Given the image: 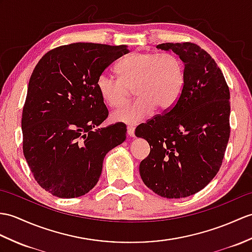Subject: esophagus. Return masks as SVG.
I'll use <instances>...</instances> for the list:
<instances>
[{
  "label": "esophagus",
  "instance_id": "esophagus-1",
  "mask_svg": "<svg viewBox=\"0 0 252 252\" xmlns=\"http://www.w3.org/2000/svg\"><path fill=\"white\" fill-rule=\"evenodd\" d=\"M134 131H135V130H134L133 126H127L126 127V133H127V135L130 136V137L135 136V134H134Z\"/></svg>",
  "mask_w": 252,
  "mask_h": 252
}]
</instances>
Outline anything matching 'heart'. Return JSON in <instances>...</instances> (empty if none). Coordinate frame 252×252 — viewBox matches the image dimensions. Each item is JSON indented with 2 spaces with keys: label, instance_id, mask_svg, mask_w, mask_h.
I'll return each mask as SVG.
<instances>
[{
  "label": "heart",
  "instance_id": "b5f03b06",
  "mask_svg": "<svg viewBox=\"0 0 252 252\" xmlns=\"http://www.w3.org/2000/svg\"><path fill=\"white\" fill-rule=\"evenodd\" d=\"M119 77L103 72L96 80V89L103 102L119 108L130 99L131 90L137 99L112 115L115 122L136 125L155 109L166 112L177 102L186 84V66L175 54L133 52L117 65Z\"/></svg>",
  "mask_w": 252,
  "mask_h": 252
}]
</instances>
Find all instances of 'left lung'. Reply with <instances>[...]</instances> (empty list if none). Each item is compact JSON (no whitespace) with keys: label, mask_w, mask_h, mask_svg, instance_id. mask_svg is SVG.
<instances>
[{"label":"left lung","mask_w":252,"mask_h":252,"mask_svg":"<svg viewBox=\"0 0 252 252\" xmlns=\"http://www.w3.org/2000/svg\"><path fill=\"white\" fill-rule=\"evenodd\" d=\"M157 48L184 60L186 84L172 108L136 127L135 135L150 146L139 174L158 195L187 197L205 188L222 164L230 138V90L217 63L196 44Z\"/></svg>","instance_id":"left-lung-1"}]
</instances>
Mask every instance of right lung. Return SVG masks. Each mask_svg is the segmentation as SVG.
Segmentation results:
<instances>
[{
  "label": "right lung",
  "mask_w": 252,
  "mask_h": 252,
  "mask_svg": "<svg viewBox=\"0 0 252 252\" xmlns=\"http://www.w3.org/2000/svg\"><path fill=\"white\" fill-rule=\"evenodd\" d=\"M127 52L125 45L75 43L48 51L35 66L22 112V148L35 180L52 195L89 192L105 156L126 140L122 122L98 127L108 110L96 80Z\"/></svg>",
  "instance_id": "add662e5"
}]
</instances>
